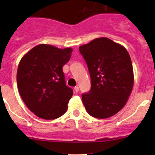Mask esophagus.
<instances>
[{
  "instance_id": "1",
  "label": "esophagus",
  "mask_w": 155,
  "mask_h": 155,
  "mask_svg": "<svg viewBox=\"0 0 155 155\" xmlns=\"http://www.w3.org/2000/svg\"><path fill=\"white\" fill-rule=\"evenodd\" d=\"M74 91L76 92V93H77V92L79 91V87H78V86H76V87H74Z\"/></svg>"
}]
</instances>
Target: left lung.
Instances as JSON below:
<instances>
[{"mask_svg":"<svg viewBox=\"0 0 155 155\" xmlns=\"http://www.w3.org/2000/svg\"><path fill=\"white\" fill-rule=\"evenodd\" d=\"M91 76V87L82 100L87 113L107 118L125 106L134 86L132 62L127 49L107 37L79 46Z\"/></svg>","mask_w":155,"mask_h":155,"instance_id":"1","label":"left lung"}]
</instances>
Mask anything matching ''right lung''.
<instances>
[{
    "label": "right lung",
    "mask_w": 155,
    "mask_h": 155,
    "mask_svg": "<svg viewBox=\"0 0 155 155\" xmlns=\"http://www.w3.org/2000/svg\"><path fill=\"white\" fill-rule=\"evenodd\" d=\"M72 51V48L40 44L26 53L18 64V92L27 107L39 118L55 119L68 110L73 90L66 85L62 68Z\"/></svg>",
    "instance_id": "right-lung-1"
}]
</instances>
